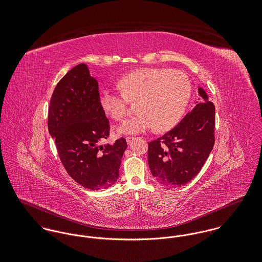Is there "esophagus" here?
<instances>
[{
    "label": "esophagus",
    "instance_id": "1",
    "mask_svg": "<svg viewBox=\"0 0 262 262\" xmlns=\"http://www.w3.org/2000/svg\"><path fill=\"white\" fill-rule=\"evenodd\" d=\"M133 139H135L134 137H126V138H125V140H126V142H127V143L132 142V141H133Z\"/></svg>",
    "mask_w": 262,
    "mask_h": 262
}]
</instances>
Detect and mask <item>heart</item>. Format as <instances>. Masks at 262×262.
I'll use <instances>...</instances> for the list:
<instances>
[{
  "mask_svg": "<svg viewBox=\"0 0 262 262\" xmlns=\"http://www.w3.org/2000/svg\"><path fill=\"white\" fill-rule=\"evenodd\" d=\"M122 93L101 90L99 103L114 120L126 116V102L138 101L139 114L120 125L119 133L136 135L150 128L167 130L178 123L191 97V83L181 71L166 68H139L121 78Z\"/></svg>",
  "mask_w": 262,
  "mask_h": 262,
  "instance_id": "heart-1",
  "label": "heart"
}]
</instances>
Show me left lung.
<instances>
[{
  "label": "left lung",
  "mask_w": 262,
  "mask_h": 262,
  "mask_svg": "<svg viewBox=\"0 0 262 262\" xmlns=\"http://www.w3.org/2000/svg\"><path fill=\"white\" fill-rule=\"evenodd\" d=\"M201 98L184 119L161 138L148 142L152 176L168 187L190 182L202 169L215 143V106L203 88Z\"/></svg>",
  "instance_id": "left-lung-1"
}]
</instances>
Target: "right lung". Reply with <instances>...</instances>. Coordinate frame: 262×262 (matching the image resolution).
Returning a JSON list of instances; mask_svg holds the SVG:
<instances>
[{
	"label": "right lung",
	"instance_id": "right-lung-1",
	"mask_svg": "<svg viewBox=\"0 0 262 262\" xmlns=\"http://www.w3.org/2000/svg\"><path fill=\"white\" fill-rule=\"evenodd\" d=\"M98 81L85 63L73 67L56 85L48 108V132L67 173L89 190L108 189L117 182L123 138L102 144L110 124L99 103Z\"/></svg>",
	"mask_w": 262,
	"mask_h": 262
}]
</instances>
